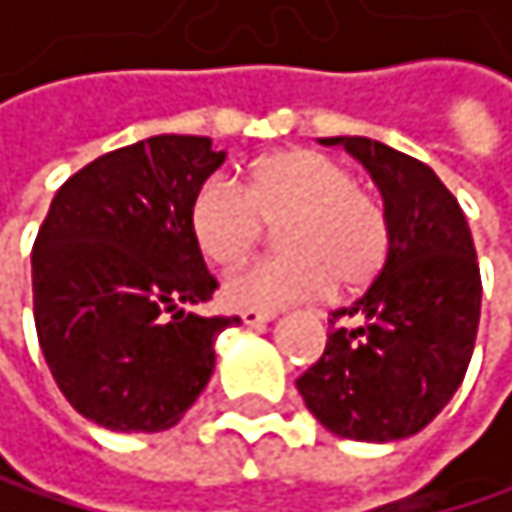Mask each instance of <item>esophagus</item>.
<instances>
[{"instance_id": "34e87169", "label": "esophagus", "mask_w": 512, "mask_h": 512, "mask_svg": "<svg viewBox=\"0 0 512 512\" xmlns=\"http://www.w3.org/2000/svg\"><path fill=\"white\" fill-rule=\"evenodd\" d=\"M242 316V322L248 325V328H261V325H267L276 313H261V310H242L239 313Z\"/></svg>"}]
</instances>
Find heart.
<instances>
[{
  "label": "heart",
  "instance_id": "1",
  "mask_svg": "<svg viewBox=\"0 0 512 512\" xmlns=\"http://www.w3.org/2000/svg\"><path fill=\"white\" fill-rule=\"evenodd\" d=\"M190 236L218 267L242 264L267 227L279 224V258L233 273L224 301L236 310L276 313L331 288L371 282L390 251L384 205L356 187L353 174L319 150H282L258 159L245 184L205 181L190 202Z\"/></svg>",
  "mask_w": 512,
  "mask_h": 512
}]
</instances>
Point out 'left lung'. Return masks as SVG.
<instances>
[{"mask_svg": "<svg viewBox=\"0 0 512 512\" xmlns=\"http://www.w3.org/2000/svg\"><path fill=\"white\" fill-rule=\"evenodd\" d=\"M322 144L344 147L378 184L390 251L362 298L331 313L356 319V328L328 331L325 353L298 378V393L334 436L408 439L467 375L482 307L473 236L430 165L368 137H322Z\"/></svg>", "mask_w": 512, "mask_h": 512, "instance_id": "8db88e82", "label": "left lung"}]
</instances>
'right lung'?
<instances>
[{
    "mask_svg": "<svg viewBox=\"0 0 512 512\" xmlns=\"http://www.w3.org/2000/svg\"><path fill=\"white\" fill-rule=\"evenodd\" d=\"M211 137L156 134L94 159L57 190L33 245V316L51 375L82 418L116 433L174 427L239 316H199L218 279L190 202L224 165Z\"/></svg>",
    "mask_w": 512,
    "mask_h": 512,
    "instance_id": "1",
    "label": "right lung"
}]
</instances>
